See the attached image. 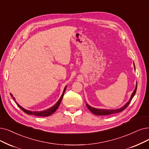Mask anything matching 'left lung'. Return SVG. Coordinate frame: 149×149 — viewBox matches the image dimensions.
Here are the masks:
<instances>
[{"label":"left lung","mask_w":149,"mask_h":149,"mask_svg":"<svg viewBox=\"0 0 149 149\" xmlns=\"http://www.w3.org/2000/svg\"><path fill=\"white\" fill-rule=\"evenodd\" d=\"M134 69H135V67H134ZM136 90H137V83H136V86L135 87L134 91H133V92L132 94V96L130 97V99L129 100L128 102L125 104L123 106H122V108L117 109H97L95 108H92V107L90 106L88 104H87L86 103V106L87 107V108L89 109L91 112H92L93 114L97 115V116H107V115H110V114H116V113L120 112L122 111H123L125 109L127 108L128 106L129 105V104L130 103L131 101H132V98H133V97L134 96V95L136 92Z\"/></svg>","instance_id":"left-lung-1"}]
</instances>
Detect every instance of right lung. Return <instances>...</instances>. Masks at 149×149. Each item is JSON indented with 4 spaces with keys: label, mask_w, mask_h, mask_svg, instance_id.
Returning <instances> with one entry per match:
<instances>
[{
    "label": "right lung",
    "mask_w": 149,
    "mask_h": 149,
    "mask_svg": "<svg viewBox=\"0 0 149 149\" xmlns=\"http://www.w3.org/2000/svg\"><path fill=\"white\" fill-rule=\"evenodd\" d=\"M67 87V86H65V87L64 88V90H63V93L62 95V96L61 97L60 99L58 100V102L54 106H53L52 107H51V108L47 109H46L45 111H29V110H27V109H26L24 108H23L22 107H21L18 103H16V101L15 100V98L13 97V95L11 94V93H10V95H11V97H12L13 100L15 101V102L17 104V106H18L19 108H20V109L22 111H24L25 113H26V114H29V115H34V116H40V117H47V116H49L51 114H52L53 113H54L57 109L58 107L59 106V105H60V104L61 103V101H62V100L63 98L64 93H65V91H66Z\"/></svg>",
    "instance_id": "add662e5"
}]
</instances>
